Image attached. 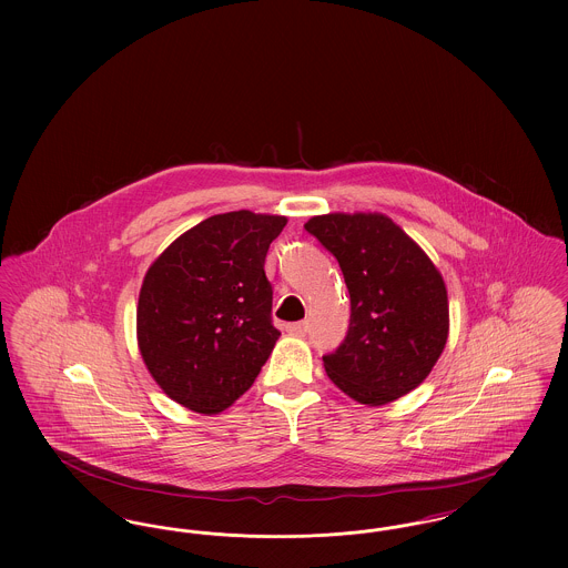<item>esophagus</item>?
Listing matches in <instances>:
<instances>
[{
	"label": "esophagus",
	"instance_id": "34e87169",
	"mask_svg": "<svg viewBox=\"0 0 568 568\" xmlns=\"http://www.w3.org/2000/svg\"><path fill=\"white\" fill-rule=\"evenodd\" d=\"M285 329H287V334H292V336H304L306 329H308V325H306V322H294V324L285 325Z\"/></svg>",
	"mask_w": 568,
	"mask_h": 568
}]
</instances>
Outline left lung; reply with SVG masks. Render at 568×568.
Segmentation results:
<instances>
[{
	"mask_svg": "<svg viewBox=\"0 0 568 568\" xmlns=\"http://www.w3.org/2000/svg\"><path fill=\"white\" fill-rule=\"evenodd\" d=\"M304 230L336 257L352 297L349 332L324 355L327 377L359 405L394 403L430 375L445 349L449 304L440 272L381 213L313 216Z\"/></svg>",
	"mask_w": 568,
	"mask_h": 568,
	"instance_id": "8db88e82",
	"label": "left lung"
}]
</instances>
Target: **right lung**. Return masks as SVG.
Listing matches in <instances>:
<instances>
[{
    "label": "right lung",
    "mask_w": 568,
    "mask_h": 568,
    "mask_svg": "<svg viewBox=\"0 0 568 568\" xmlns=\"http://www.w3.org/2000/svg\"><path fill=\"white\" fill-rule=\"evenodd\" d=\"M287 216H209L170 244L144 274L135 332L140 355L179 405L216 415L253 385L281 332L264 272Z\"/></svg>",
    "instance_id": "right-lung-1"
}]
</instances>
